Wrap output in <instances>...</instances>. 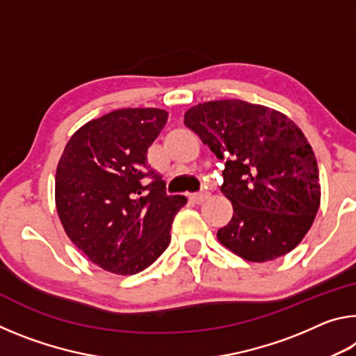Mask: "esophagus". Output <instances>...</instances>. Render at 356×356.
Returning a JSON list of instances; mask_svg holds the SVG:
<instances>
[{
	"label": "esophagus",
	"mask_w": 356,
	"mask_h": 356,
	"mask_svg": "<svg viewBox=\"0 0 356 356\" xmlns=\"http://www.w3.org/2000/svg\"><path fill=\"white\" fill-rule=\"evenodd\" d=\"M209 197V193L207 191H201V193H193V195L188 196V200L193 204H201L202 201H206Z\"/></svg>",
	"instance_id": "34e87169"
}]
</instances>
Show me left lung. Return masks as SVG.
Wrapping results in <instances>:
<instances>
[{
	"label": "left lung",
	"instance_id": "1",
	"mask_svg": "<svg viewBox=\"0 0 356 356\" xmlns=\"http://www.w3.org/2000/svg\"><path fill=\"white\" fill-rule=\"evenodd\" d=\"M184 122L225 160L221 191L232 202L220 243L250 262L291 252L321 206L317 160L303 131L273 108L237 99L191 106Z\"/></svg>",
	"mask_w": 356,
	"mask_h": 356
}]
</instances>
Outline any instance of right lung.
Masks as SVG:
<instances>
[{
	"label": "right lung",
	"instance_id": "right-lung-1",
	"mask_svg": "<svg viewBox=\"0 0 356 356\" xmlns=\"http://www.w3.org/2000/svg\"><path fill=\"white\" fill-rule=\"evenodd\" d=\"M160 108H122L89 120L65 144L55 179L67 237L89 261L116 275L143 272L171 242L185 196H170L147 165L166 125Z\"/></svg>",
	"mask_w": 356,
	"mask_h": 356
}]
</instances>
